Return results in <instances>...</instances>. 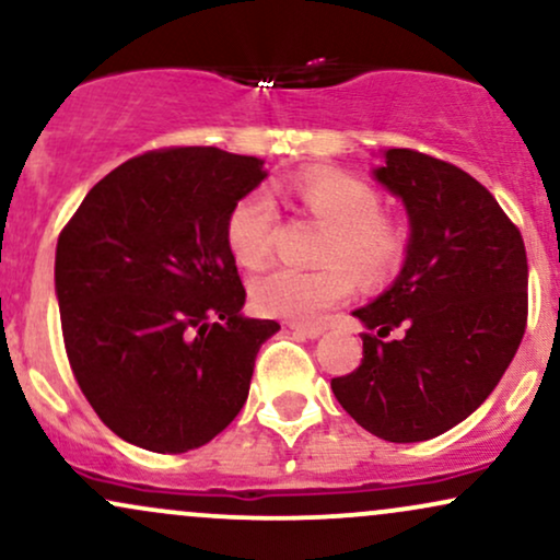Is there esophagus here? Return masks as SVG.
I'll list each match as a JSON object with an SVG mask.
<instances>
[{
  "instance_id": "esophagus-1",
  "label": "esophagus",
  "mask_w": 560,
  "mask_h": 560,
  "mask_svg": "<svg viewBox=\"0 0 560 560\" xmlns=\"http://www.w3.org/2000/svg\"><path fill=\"white\" fill-rule=\"evenodd\" d=\"M287 326L292 331L302 334V337H307V339H316V337H320V334H324V326H316V324H298V320H289Z\"/></svg>"
}]
</instances>
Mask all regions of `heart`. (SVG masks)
<instances>
[{
	"label": "heart",
	"instance_id": "b5f03b06",
	"mask_svg": "<svg viewBox=\"0 0 560 560\" xmlns=\"http://www.w3.org/2000/svg\"><path fill=\"white\" fill-rule=\"evenodd\" d=\"M294 202L329 229L316 271L276 266L249 284L255 311L262 316L298 320L324 318L355 289V270L363 281L387 279L405 258V236L382 215V197L355 176L339 171H307L294 178ZM276 229L273 202L262 191H249L231 205L226 244L242 266H260L271 255ZM351 266L347 267L346 262Z\"/></svg>",
	"mask_w": 560,
	"mask_h": 560
}]
</instances>
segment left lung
<instances>
[{
	"label": "left lung",
	"instance_id": "left-lung-1",
	"mask_svg": "<svg viewBox=\"0 0 560 560\" xmlns=\"http://www.w3.org/2000/svg\"><path fill=\"white\" fill-rule=\"evenodd\" d=\"M374 176L402 199L410 242L395 284L352 313L376 334H363L361 365L331 389L365 432L423 442L498 387L526 329L529 266L522 231L458 165L387 150ZM392 328L404 337L384 343Z\"/></svg>",
	"mask_w": 560,
	"mask_h": 560
}]
</instances>
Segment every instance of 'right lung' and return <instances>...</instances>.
<instances>
[{
	"label": "right lung",
	"instance_id": "add662e5",
	"mask_svg": "<svg viewBox=\"0 0 560 560\" xmlns=\"http://www.w3.org/2000/svg\"><path fill=\"white\" fill-rule=\"evenodd\" d=\"M262 160L168 147L126 160L57 240L55 292L75 382L107 429L152 453L208 445L242 410L276 320L244 318L226 244Z\"/></svg>",
	"mask_w": 560,
	"mask_h": 560
}]
</instances>
